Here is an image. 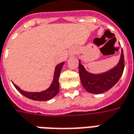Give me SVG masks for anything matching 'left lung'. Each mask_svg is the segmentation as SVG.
<instances>
[{
	"label": "left lung",
	"mask_w": 134,
	"mask_h": 134,
	"mask_svg": "<svg viewBox=\"0 0 134 134\" xmlns=\"http://www.w3.org/2000/svg\"><path fill=\"white\" fill-rule=\"evenodd\" d=\"M125 67L123 51L121 52L118 64L109 72L101 75H93L85 70L79 61V75L83 88L91 93H102L109 90L115 85L122 75Z\"/></svg>",
	"instance_id": "obj_1"
}]
</instances>
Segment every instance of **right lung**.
Instances as JSON below:
<instances>
[{
	"instance_id": "add662e5",
	"label": "right lung",
	"mask_w": 134,
	"mask_h": 134,
	"mask_svg": "<svg viewBox=\"0 0 134 134\" xmlns=\"http://www.w3.org/2000/svg\"><path fill=\"white\" fill-rule=\"evenodd\" d=\"M64 62H62V63L58 64L57 66L56 67L55 72H54V80L51 83V86L49 87L47 90L44 91L38 92V93L27 92V91H24L20 89L16 85H15L14 83H13V84H14V87L16 88V90L18 91L19 92H20L22 95H24V96L27 97L29 99H30L35 100V101H48V100H50L52 98H54L59 91V75H60L62 67L64 65Z\"/></svg>"
}]
</instances>
